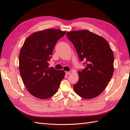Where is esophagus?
Listing matches in <instances>:
<instances>
[{
	"label": "esophagus",
	"mask_w": 130,
	"mask_h": 130,
	"mask_svg": "<svg viewBox=\"0 0 130 130\" xmlns=\"http://www.w3.org/2000/svg\"><path fill=\"white\" fill-rule=\"evenodd\" d=\"M69 74H70V72H66V75H69Z\"/></svg>",
	"instance_id": "1"
}]
</instances>
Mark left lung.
Returning <instances> with one entry per match:
<instances>
[{
  "mask_svg": "<svg viewBox=\"0 0 130 130\" xmlns=\"http://www.w3.org/2000/svg\"><path fill=\"white\" fill-rule=\"evenodd\" d=\"M85 68L78 72L79 80L73 86L80 97L90 99L99 95L111 79L114 56L108 43L103 37L84 30L67 32Z\"/></svg>",
  "mask_w": 130,
  "mask_h": 130,
  "instance_id": "left-lung-1",
  "label": "left lung"
}]
</instances>
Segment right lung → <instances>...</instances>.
<instances>
[{
  "instance_id": "1",
  "label": "right lung",
  "mask_w": 130,
  "mask_h": 130,
  "mask_svg": "<svg viewBox=\"0 0 130 130\" xmlns=\"http://www.w3.org/2000/svg\"><path fill=\"white\" fill-rule=\"evenodd\" d=\"M66 31L46 29L30 35L25 41L19 56V72L29 93L40 99L55 94L65 72L48 67L53 49Z\"/></svg>"
}]
</instances>
